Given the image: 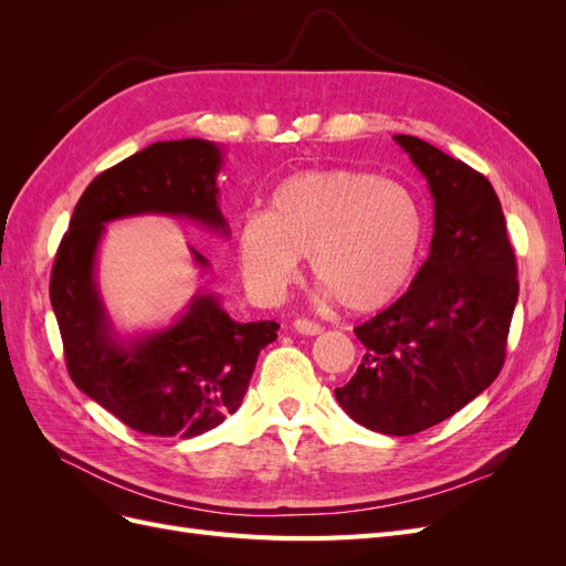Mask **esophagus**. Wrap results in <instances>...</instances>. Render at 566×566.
<instances>
[{"label":"esophagus","instance_id":"1","mask_svg":"<svg viewBox=\"0 0 566 566\" xmlns=\"http://www.w3.org/2000/svg\"><path fill=\"white\" fill-rule=\"evenodd\" d=\"M293 328H295V333H300V335H318V333H323L321 323L310 321V318H297V321L293 323Z\"/></svg>","mask_w":566,"mask_h":566}]
</instances>
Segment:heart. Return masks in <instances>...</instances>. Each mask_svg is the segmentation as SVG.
<instances>
[{"label": "heart", "instance_id": "heart-1", "mask_svg": "<svg viewBox=\"0 0 566 566\" xmlns=\"http://www.w3.org/2000/svg\"><path fill=\"white\" fill-rule=\"evenodd\" d=\"M422 241L424 214L403 184L333 167L287 177L266 212L245 214L235 254L256 297H281L310 256L318 285L347 312L370 314L401 295Z\"/></svg>", "mask_w": 566, "mask_h": 566}]
</instances>
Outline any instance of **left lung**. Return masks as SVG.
Returning a JSON list of instances; mask_svg holds the SVG:
<instances>
[{
  "instance_id": "obj_1",
  "label": "left lung",
  "mask_w": 566,
  "mask_h": 566,
  "mask_svg": "<svg viewBox=\"0 0 566 566\" xmlns=\"http://www.w3.org/2000/svg\"><path fill=\"white\" fill-rule=\"evenodd\" d=\"M394 142L430 184V254L397 302L354 328L366 352L335 399L368 430L408 437L451 418L499 378L520 283L489 179L418 136Z\"/></svg>"
}]
</instances>
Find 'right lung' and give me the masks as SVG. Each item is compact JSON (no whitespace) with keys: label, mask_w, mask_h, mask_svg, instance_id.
Returning a JSON list of instances; mask_svg holds the SVG:
<instances>
[{"label":"right lung","mask_w":566,"mask_h":566,"mask_svg":"<svg viewBox=\"0 0 566 566\" xmlns=\"http://www.w3.org/2000/svg\"><path fill=\"white\" fill-rule=\"evenodd\" d=\"M224 153L212 142H158L101 172L75 205L51 269L49 297L65 364L77 389L132 430L191 439L241 406L260 352L276 339V321H233L219 297L198 293L167 328L119 337L96 283L106 224L125 217L191 219L221 235L217 175ZM193 262H210L191 248Z\"/></svg>","instance_id":"obj_1"}]
</instances>
